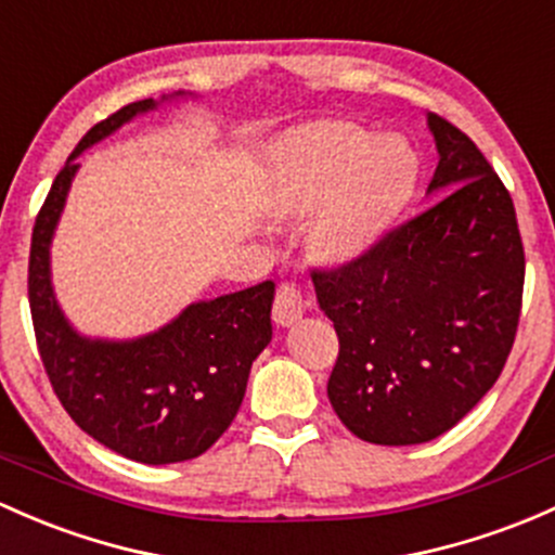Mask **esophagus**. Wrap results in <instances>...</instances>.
<instances>
[{"label":"esophagus","instance_id":"obj_1","mask_svg":"<svg viewBox=\"0 0 555 555\" xmlns=\"http://www.w3.org/2000/svg\"><path fill=\"white\" fill-rule=\"evenodd\" d=\"M302 311H306V302H302L300 287L293 282L279 284L276 297H273V322L289 326L302 317Z\"/></svg>","mask_w":555,"mask_h":555}]
</instances>
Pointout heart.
<instances>
[{
  "mask_svg": "<svg viewBox=\"0 0 555 555\" xmlns=\"http://www.w3.org/2000/svg\"><path fill=\"white\" fill-rule=\"evenodd\" d=\"M415 178L399 140H372L351 121H319L282 140L273 202L284 212H308L311 244L326 260L364 253L406 199Z\"/></svg>",
  "mask_w": 555,
  "mask_h": 555,
  "instance_id": "obj_1",
  "label": "heart"
}]
</instances>
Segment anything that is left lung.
Returning <instances> with one entry per match:
<instances>
[{
    "label": "left lung",
    "mask_w": 555,
    "mask_h": 555,
    "mask_svg": "<svg viewBox=\"0 0 555 555\" xmlns=\"http://www.w3.org/2000/svg\"><path fill=\"white\" fill-rule=\"evenodd\" d=\"M428 125L439 199L353 260L311 271L340 343L326 396L370 444H423L457 425L498 383L521 317L527 262L508 189L452 121Z\"/></svg>",
    "instance_id": "1"
}]
</instances>
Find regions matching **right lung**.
<instances>
[{
	"mask_svg": "<svg viewBox=\"0 0 555 555\" xmlns=\"http://www.w3.org/2000/svg\"><path fill=\"white\" fill-rule=\"evenodd\" d=\"M154 106L145 98L98 121L52 180L31 233L28 306L44 372L68 417L116 454L167 465L199 457L236 417L253 361L271 343L273 282L194 302L132 343L85 340L66 324L50 287V238L77 156Z\"/></svg>",
	"mask_w": 555,
	"mask_h": 555,
	"instance_id": "right-lung-1",
	"label": "right lung"
}]
</instances>
